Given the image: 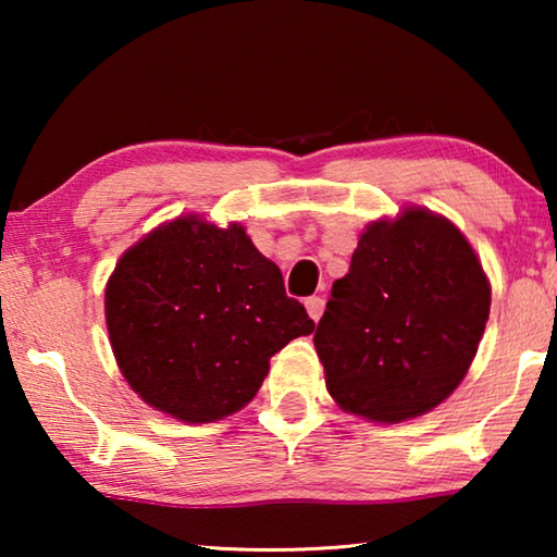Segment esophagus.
Returning a JSON list of instances; mask_svg holds the SVG:
<instances>
[{"instance_id": "1", "label": "esophagus", "mask_w": 557, "mask_h": 557, "mask_svg": "<svg viewBox=\"0 0 557 557\" xmlns=\"http://www.w3.org/2000/svg\"><path fill=\"white\" fill-rule=\"evenodd\" d=\"M305 307H307V312H309V317L314 319V322H319V319H322V314H324V299L322 297H309L305 301Z\"/></svg>"}]
</instances>
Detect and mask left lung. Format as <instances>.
I'll return each mask as SVG.
<instances>
[{
    "instance_id": "8db88e82",
    "label": "left lung",
    "mask_w": 557,
    "mask_h": 557,
    "mask_svg": "<svg viewBox=\"0 0 557 557\" xmlns=\"http://www.w3.org/2000/svg\"><path fill=\"white\" fill-rule=\"evenodd\" d=\"M492 285L455 223L422 206L366 225L317 326L326 391L395 425L435 410L474 361Z\"/></svg>"
}]
</instances>
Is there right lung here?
Returning a JSON list of instances; mask_svg holds the SVG:
<instances>
[{
	"label": "right lung",
	"instance_id": "obj_1",
	"mask_svg": "<svg viewBox=\"0 0 557 557\" xmlns=\"http://www.w3.org/2000/svg\"><path fill=\"white\" fill-rule=\"evenodd\" d=\"M110 346L129 388L188 425L243 410L292 338L314 332L240 223L176 215L122 252L106 285Z\"/></svg>",
	"mask_w": 557,
	"mask_h": 557
}]
</instances>
